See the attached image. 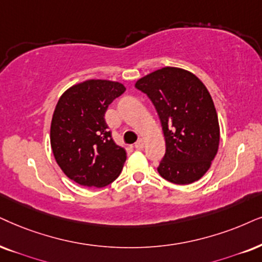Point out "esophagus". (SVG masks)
Wrapping results in <instances>:
<instances>
[{"label": "esophagus", "instance_id": "1", "mask_svg": "<svg viewBox=\"0 0 262 262\" xmlns=\"http://www.w3.org/2000/svg\"><path fill=\"white\" fill-rule=\"evenodd\" d=\"M134 146L137 150H142V148H144V140H142V139H139V140L135 142Z\"/></svg>", "mask_w": 262, "mask_h": 262}]
</instances>
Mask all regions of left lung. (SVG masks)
<instances>
[{
  "label": "left lung",
  "instance_id": "1",
  "mask_svg": "<svg viewBox=\"0 0 262 262\" xmlns=\"http://www.w3.org/2000/svg\"><path fill=\"white\" fill-rule=\"evenodd\" d=\"M156 107L165 139L157 170L178 185L197 181L209 169L219 148L220 128L213 99L191 72L163 68L135 83Z\"/></svg>",
  "mask_w": 262,
  "mask_h": 262
}]
</instances>
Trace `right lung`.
Listing matches in <instances>:
<instances>
[{
    "instance_id": "obj_1",
    "label": "right lung",
    "mask_w": 262,
    "mask_h": 262,
    "mask_svg": "<svg viewBox=\"0 0 262 262\" xmlns=\"http://www.w3.org/2000/svg\"><path fill=\"white\" fill-rule=\"evenodd\" d=\"M124 92L118 82L91 79L68 89L55 106L53 155L66 177L82 186H106L123 168L127 152L112 139L105 112Z\"/></svg>"
}]
</instances>
